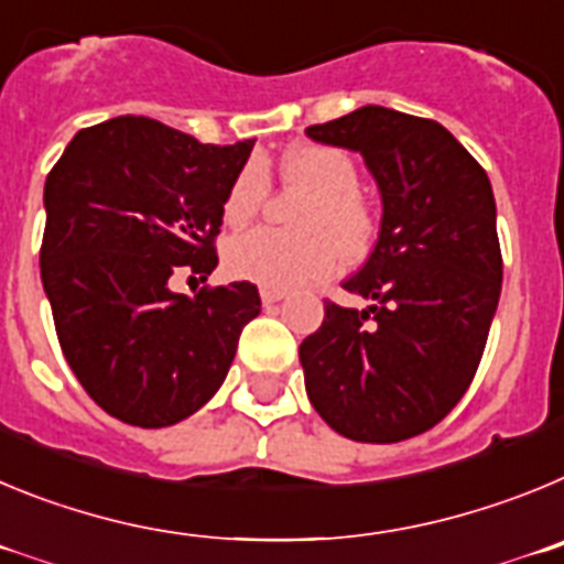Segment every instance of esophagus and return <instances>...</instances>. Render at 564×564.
<instances>
[{
  "label": "esophagus",
  "mask_w": 564,
  "mask_h": 564,
  "mask_svg": "<svg viewBox=\"0 0 564 564\" xmlns=\"http://www.w3.org/2000/svg\"><path fill=\"white\" fill-rule=\"evenodd\" d=\"M283 297H286V289H281V286H267V283H263V286H261V301L267 303V306H272V303L283 301Z\"/></svg>",
  "instance_id": "esophagus-1"
}]
</instances>
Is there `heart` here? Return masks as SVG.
<instances>
[{
	"label": "heart",
	"instance_id": "b5f03b06",
	"mask_svg": "<svg viewBox=\"0 0 564 564\" xmlns=\"http://www.w3.org/2000/svg\"><path fill=\"white\" fill-rule=\"evenodd\" d=\"M281 176L286 185L308 194L294 216L301 230L256 227L230 238L225 263L232 275L267 286H297L332 275L343 256L348 261L368 256L377 219L368 199L359 194V169L348 151L334 145L289 149L281 156ZM270 187L263 162L247 160L221 202L227 225L241 227L256 219Z\"/></svg>",
	"mask_w": 564,
	"mask_h": 564
}]
</instances>
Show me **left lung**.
Segmentation results:
<instances>
[{"mask_svg":"<svg viewBox=\"0 0 564 564\" xmlns=\"http://www.w3.org/2000/svg\"><path fill=\"white\" fill-rule=\"evenodd\" d=\"M306 134L359 151L384 207L377 247L343 283L370 306L326 301L323 326L301 343L308 402L345 438H413L469 390L500 301L489 176L444 126L384 106Z\"/></svg>","mask_w":564,"mask_h":564,"instance_id":"8db88e82","label":"left lung"}]
</instances>
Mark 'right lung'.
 Returning <instances> with one entry per match:
<instances>
[{"instance_id":"add662e5","label":"right lung","mask_w":564,"mask_h":564,"mask_svg":"<svg viewBox=\"0 0 564 564\" xmlns=\"http://www.w3.org/2000/svg\"><path fill=\"white\" fill-rule=\"evenodd\" d=\"M256 140L205 145L151 118L80 129L44 182L42 283L73 373L98 408L131 427H169L225 382L256 283L169 278L216 270L221 202Z\"/></svg>"}]
</instances>
